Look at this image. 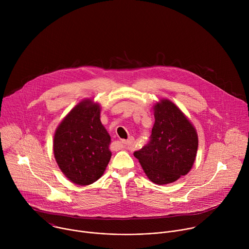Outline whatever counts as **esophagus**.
Here are the masks:
<instances>
[{"label":"esophagus","instance_id":"34e87169","mask_svg":"<svg viewBox=\"0 0 249 249\" xmlns=\"http://www.w3.org/2000/svg\"><path fill=\"white\" fill-rule=\"evenodd\" d=\"M133 142H134V138L130 137L128 140L122 141V144H123V146H124L125 148H128L130 145H132V144H133Z\"/></svg>","mask_w":249,"mask_h":249}]
</instances>
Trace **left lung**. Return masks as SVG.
Listing matches in <instances>:
<instances>
[{"label":"left lung","mask_w":249,"mask_h":249,"mask_svg":"<svg viewBox=\"0 0 249 249\" xmlns=\"http://www.w3.org/2000/svg\"><path fill=\"white\" fill-rule=\"evenodd\" d=\"M155 124L149 144L134 153L148 178L159 185L187 174L196 160L198 134L186 115L171 100L154 104Z\"/></svg>","instance_id":"left-lung-1"}]
</instances>
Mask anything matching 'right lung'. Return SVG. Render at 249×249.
<instances>
[{
  "label": "right lung",
  "instance_id": "add662e5",
  "mask_svg": "<svg viewBox=\"0 0 249 249\" xmlns=\"http://www.w3.org/2000/svg\"><path fill=\"white\" fill-rule=\"evenodd\" d=\"M100 111L99 103L86 98L64 117L54 134L56 162L77 185H89L99 179L111 158V138L101 124Z\"/></svg>",
  "mask_w": 249,
  "mask_h": 249
}]
</instances>
